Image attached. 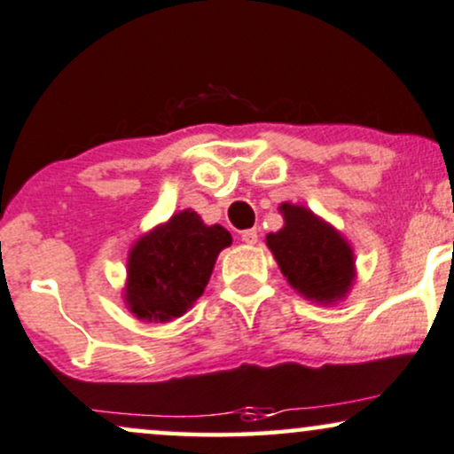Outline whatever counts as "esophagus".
Returning <instances> with one entry per match:
<instances>
[{
  "mask_svg": "<svg viewBox=\"0 0 454 454\" xmlns=\"http://www.w3.org/2000/svg\"><path fill=\"white\" fill-rule=\"evenodd\" d=\"M241 239H243V243L255 245V243H258V239H260L258 228H249V231H243L241 232Z\"/></svg>",
  "mask_w": 454,
  "mask_h": 454,
  "instance_id": "obj_1",
  "label": "esophagus"
}]
</instances>
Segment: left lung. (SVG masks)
<instances>
[{"mask_svg":"<svg viewBox=\"0 0 454 454\" xmlns=\"http://www.w3.org/2000/svg\"><path fill=\"white\" fill-rule=\"evenodd\" d=\"M286 226L266 237L289 286L304 298L334 302L351 287L353 254L334 228L304 207L281 205Z\"/></svg>","mask_w":454,"mask_h":454,"instance_id":"left-lung-1","label":"left lung"}]
</instances>
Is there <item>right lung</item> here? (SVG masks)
<instances>
[{
  "label": "right lung",
  "mask_w": 454,
  "mask_h": 454,
  "mask_svg": "<svg viewBox=\"0 0 454 454\" xmlns=\"http://www.w3.org/2000/svg\"><path fill=\"white\" fill-rule=\"evenodd\" d=\"M232 241L185 209L139 239L129 255L127 304L139 319L168 321L203 296L217 254Z\"/></svg>",
  "instance_id": "obj_1"
}]
</instances>
